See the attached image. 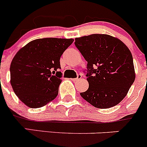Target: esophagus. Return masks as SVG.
I'll return each mask as SVG.
<instances>
[{"mask_svg": "<svg viewBox=\"0 0 147 147\" xmlns=\"http://www.w3.org/2000/svg\"><path fill=\"white\" fill-rule=\"evenodd\" d=\"M81 78H82V75H81V74H79V75H78V78H75V79H71V80H72V81H74V82H76V81L80 80Z\"/></svg>", "mask_w": 147, "mask_h": 147, "instance_id": "34e87169", "label": "esophagus"}]
</instances>
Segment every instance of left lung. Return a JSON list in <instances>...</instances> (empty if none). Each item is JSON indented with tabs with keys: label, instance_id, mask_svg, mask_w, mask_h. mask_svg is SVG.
I'll use <instances>...</instances> for the list:
<instances>
[{
	"label": "left lung",
	"instance_id": "left-lung-1",
	"mask_svg": "<svg viewBox=\"0 0 147 147\" xmlns=\"http://www.w3.org/2000/svg\"><path fill=\"white\" fill-rule=\"evenodd\" d=\"M75 44L87 61L89 88L80 93L81 97L100 109L118 105L135 80L129 49L119 39L107 34L76 38Z\"/></svg>",
	"mask_w": 147,
	"mask_h": 147
}]
</instances>
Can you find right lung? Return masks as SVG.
I'll return each mask as SVG.
<instances>
[{"label": "right lung", "instance_id": "right-lung-1", "mask_svg": "<svg viewBox=\"0 0 147 147\" xmlns=\"http://www.w3.org/2000/svg\"><path fill=\"white\" fill-rule=\"evenodd\" d=\"M73 41L72 38L34 40L14 56L10 67V84L28 107H41L57 97L62 82V73L57 72L61 68L60 57Z\"/></svg>", "mask_w": 147, "mask_h": 147}]
</instances>
